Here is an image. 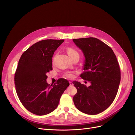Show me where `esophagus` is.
Here are the masks:
<instances>
[{
    "label": "esophagus",
    "instance_id": "obj_1",
    "mask_svg": "<svg viewBox=\"0 0 135 135\" xmlns=\"http://www.w3.org/2000/svg\"><path fill=\"white\" fill-rule=\"evenodd\" d=\"M69 85H70V86H72V85H73V83H72L71 81H69Z\"/></svg>",
    "mask_w": 135,
    "mask_h": 135
}]
</instances>
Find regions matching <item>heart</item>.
<instances>
[{
  "label": "heart",
  "mask_w": 135,
  "mask_h": 135,
  "mask_svg": "<svg viewBox=\"0 0 135 135\" xmlns=\"http://www.w3.org/2000/svg\"><path fill=\"white\" fill-rule=\"evenodd\" d=\"M67 52H68V54L69 56H73V55H76V54H78V52L72 48H68L67 49ZM66 76L68 77V78H72L73 76V74H72V73H68L66 74Z\"/></svg>",
  "instance_id": "1"
}]
</instances>
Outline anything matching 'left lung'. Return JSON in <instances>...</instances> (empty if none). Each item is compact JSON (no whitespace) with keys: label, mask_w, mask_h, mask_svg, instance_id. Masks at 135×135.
<instances>
[{"label":"left lung","mask_w":135,"mask_h":135,"mask_svg":"<svg viewBox=\"0 0 135 135\" xmlns=\"http://www.w3.org/2000/svg\"><path fill=\"white\" fill-rule=\"evenodd\" d=\"M73 42L85 56L82 79L86 85L73 81L77 89L73 97L76 108L90 115H96L107 109L114 100L120 82V69L113 50L95 38L73 39Z\"/></svg>","instance_id":"left-lung-1"}]
</instances>
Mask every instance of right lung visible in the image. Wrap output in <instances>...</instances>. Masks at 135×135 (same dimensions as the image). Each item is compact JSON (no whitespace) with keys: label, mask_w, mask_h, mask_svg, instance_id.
I'll return each instance as SVG.
<instances>
[{"label":"right lung","mask_w":135,"mask_h":135,"mask_svg":"<svg viewBox=\"0 0 135 135\" xmlns=\"http://www.w3.org/2000/svg\"><path fill=\"white\" fill-rule=\"evenodd\" d=\"M63 41V39L38 41L25 51L18 61L14 78L16 93L24 107L34 114L44 115L54 111L69 85L63 78L51 85L46 81V73L52 70L54 52Z\"/></svg>","instance_id":"1"}]
</instances>
